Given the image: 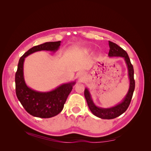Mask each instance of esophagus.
<instances>
[{
	"label": "esophagus",
	"mask_w": 151,
	"mask_h": 151,
	"mask_svg": "<svg viewBox=\"0 0 151 151\" xmlns=\"http://www.w3.org/2000/svg\"><path fill=\"white\" fill-rule=\"evenodd\" d=\"M84 74L83 72H81L79 73L78 74H77V77H78V78L80 79H83L84 77Z\"/></svg>",
	"instance_id": "1"
}]
</instances>
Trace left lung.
<instances>
[{
	"mask_svg": "<svg viewBox=\"0 0 151 151\" xmlns=\"http://www.w3.org/2000/svg\"><path fill=\"white\" fill-rule=\"evenodd\" d=\"M109 51L108 53V56L121 57L124 58L126 64L127 65L128 72H129V77L130 79V87L127 95L125 96L123 101L120 103L116 105V106L109 108H103L96 106L95 104L93 103L92 98H91L89 90L87 88H86L84 90V96L91 111L95 116L100 118L108 120L113 119V118L119 116L127 110L130 105L135 89L134 67L130 62V60L127 53L123 48L118 46V45L110 42V41H109Z\"/></svg>",
	"mask_w": 151,
	"mask_h": 151,
	"instance_id": "left-lung-1",
	"label": "left lung"
}]
</instances>
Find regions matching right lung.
<instances>
[{"label": "right lung", "mask_w": 151, "mask_h": 151, "mask_svg": "<svg viewBox=\"0 0 151 151\" xmlns=\"http://www.w3.org/2000/svg\"><path fill=\"white\" fill-rule=\"evenodd\" d=\"M60 43V41L47 42L32 47L20 58L18 63L15 76L16 96L26 111L33 116L48 118L60 113L76 82L62 84L49 92H38L32 89L27 86L24 79V58L31 53L42 50L55 52Z\"/></svg>", "instance_id": "right-lung-1"}]
</instances>
